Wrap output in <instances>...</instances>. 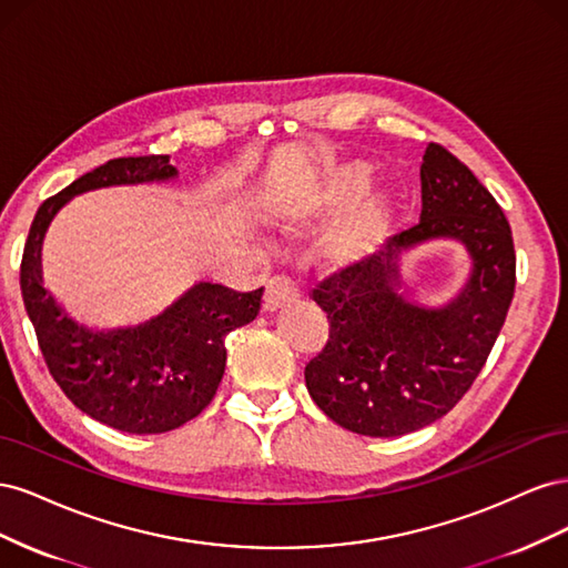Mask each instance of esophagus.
Instances as JSON below:
<instances>
[{"mask_svg": "<svg viewBox=\"0 0 568 568\" xmlns=\"http://www.w3.org/2000/svg\"><path fill=\"white\" fill-rule=\"evenodd\" d=\"M298 298V288H296V284L291 282L288 277H272L270 282H267V286H265V296H263V307L267 313H274V311H280L282 305H286V303H291V301H296Z\"/></svg>", "mask_w": 568, "mask_h": 568, "instance_id": "esophagus-1", "label": "esophagus"}]
</instances>
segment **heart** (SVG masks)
I'll use <instances>...</instances> for the list:
<instances>
[{
	"label": "heart",
	"mask_w": 568,
	"mask_h": 568,
	"mask_svg": "<svg viewBox=\"0 0 568 568\" xmlns=\"http://www.w3.org/2000/svg\"><path fill=\"white\" fill-rule=\"evenodd\" d=\"M367 184L369 165L365 163H348L332 170L315 201L311 205H305L296 215V227L311 225L313 220L348 205L365 192ZM393 220L395 209L386 192H374L363 196L336 220V225L326 234V261L336 267L365 261V257L382 248L386 236L393 230Z\"/></svg>",
	"instance_id": "1"
}]
</instances>
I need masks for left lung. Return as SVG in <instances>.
I'll list each match as a JSON object with an SVG mask.
<instances>
[{
	"instance_id": "left-lung-1",
	"label": "left lung",
	"mask_w": 568,
	"mask_h": 568,
	"mask_svg": "<svg viewBox=\"0 0 568 568\" xmlns=\"http://www.w3.org/2000/svg\"><path fill=\"white\" fill-rule=\"evenodd\" d=\"M419 175V225L313 288L329 341L305 365L307 393L338 426L372 438L448 415L484 369L517 284L509 222L471 170L428 144ZM432 237H457L473 257L468 284L443 308L399 291V253Z\"/></svg>"
}]
</instances>
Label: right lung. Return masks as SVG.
Segmentation results:
<instances>
[{
  "label": "right lung",
  "mask_w": 568,
  "mask_h": 568,
  "mask_svg": "<svg viewBox=\"0 0 568 568\" xmlns=\"http://www.w3.org/2000/svg\"><path fill=\"white\" fill-rule=\"evenodd\" d=\"M178 178L170 156L113 159L49 196L30 225L21 294L49 374L84 415L125 434H165L209 407L227 363L225 336L261 313L263 286L242 294L199 282L144 324L94 332L42 284V239L61 205L90 189Z\"/></svg>",
  "instance_id": "obj_1"
}]
</instances>
